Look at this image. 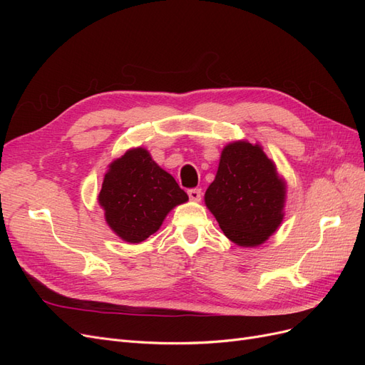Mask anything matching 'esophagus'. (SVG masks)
<instances>
[{
  "label": "esophagus",
  "instance_id": "34e87169",
  "mask_svg": "<svg viewBox=\"0 0 365 365\" xmlns=\"http://www.w3.org/2000/svg\"><path fill=\"white\" fill-rule=\"evenodd\" d=\"M187 193H189V197L192 201H201V196H202V190L201 189H190V190H187Z\"/></svg>",
  "mask_w": 365,
  "mask_h": 365
}]
</instances>
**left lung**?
Wrapping results in <instances>:
<instances>
[{
  "instance_id": "8db88e82",
  "label": "left lung",
  "mask_w": 365,
  "mask_h": 365,
  "mask_svg": "<svg viewBox=\"0 0 365 365\" xmlns=\"http://www.w3.org/2000/svg\"><path fill=\"white\" fill-rule=\"evenodd\" d=\"M284 193V182L262 148L236 141L222 150L205 204L230 240L256 247L280 225Z\"/></svg>"
}]
</instances>
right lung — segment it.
<instances>
[{
  "label": "right lung",
  "instance_id": "obj_1",
  "mask_svg": "<svg viewBox=\"0 0 365 365\" xmlns=\"http://www.w3.org/2000/svg\"><path fill=\"white\" fill-rule=\"evenodd\" d=\"M189 196L145 149L128 150L105 175L98 202L108 225L129 244L155 233L170 210Z\"/></svg>",
  "mask_w": 365,
  "mask_h": 365
}]
</instances>
